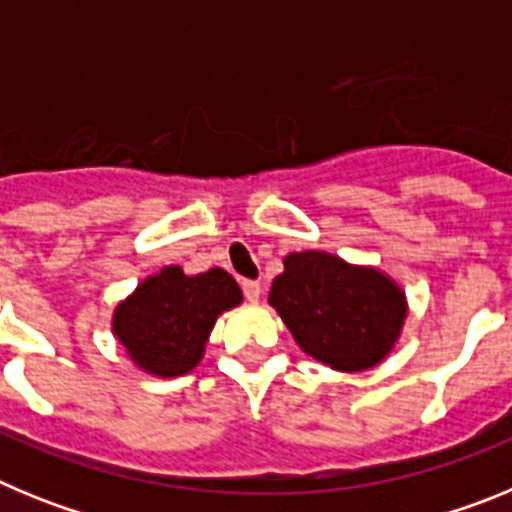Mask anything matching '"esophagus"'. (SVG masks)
I'll return each instance as SVG.
<instances>
[{"label": "esophagus", "instance_id": "esophagus-1", "mask_svg": "<svg viewBox=\"0 0 512 512\" xmlns=\"http://www.w3.org/2000/svg\"><path fill=\"white\" fill-rule=\"evenodd\" d=\"M243 295H246L248 302H259L261 284L259 282H251V279H246V282H243Z\"/></svg>", "mask_w": 512, "mask_h": 512}]
</instances>
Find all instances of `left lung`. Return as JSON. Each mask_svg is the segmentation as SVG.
<instances>
[{
    "label": "left lung",
    "instance_id": "left-lung-1",
    "mask_svg": "<svg viewBox=\"0 0 512 512\" xmlns=\"http://www.w3.org/2000/svg\"><path fill=\"white\" fill-rule=\"evenodd\" d=\"M269 305L307 356L338 372L379 364L408 315L405 292L387 274L323 251L289 253Z\"/></svg>",
    "mask_w": 512,
    "mask_h": 512
}]
</instances>
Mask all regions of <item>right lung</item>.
Instances as JSON below:
<instances>
[{
  "label": "right lung",
  "mask_w": 512,
  "mask_h": 512,
  "mask_svg": "<svg viewBox=\"0 0 512 512\" xmlns=\"http://www.w3.org/2000/svg\"><path fill=\"white\" fill-rule=\"evenodd\" d=\"M241 302V287L225 269L187 277L182 266H166L117 305L112 333L143 372L182 377L200 364L217 315Z\"/></svg>",
  "instance_id": "obj_1"
}]
</instances>
